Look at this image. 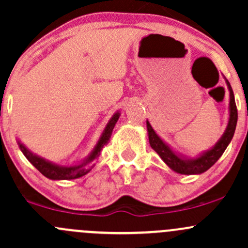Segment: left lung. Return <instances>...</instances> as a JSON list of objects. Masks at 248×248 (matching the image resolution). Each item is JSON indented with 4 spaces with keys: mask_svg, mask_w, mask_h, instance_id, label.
Listing matches in <instances>:
<instances>
[{
    "mask_svg": "<svg viewBox=\"0 0 248 248\" xmlns=\"http://www.w3.org/2000/svg\"><path fill=\"white\" fill-rule=\"evenodd\" d=\"M227 81L228 90H230V121H228L227 129H226L225 134L222 135V137L220 138L219 142L214 145V148L210 149L209 151L204 153L203 155L196 158L191 159H186L180 157L171 149L158 136L156 135V132L154 131V129L151 127V125L149 124V122H146V127H148V134H149V143H150L151 148L158 154L159 157L163 159L164 162L171 168L174 171L178 172V174L183 175H194V174H202L206 170H208L210 167L214 166L215 162L222 156V154L225 153L226 148H227L230 142L233 138L234 131H235L236 122H238V110H236L235 105V99H234V93L232 90L231 84Z\"/></svg>",
    "mask_w": 248,
    "mask_h": 248,
    "instance_id": "8db88e82",
    "label": "left lung"
}]
</instances>
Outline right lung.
I'll use <instances>...</instances> for the list:
<instances>
[{
  "label": "right lung",
  "mask_w": 248,
  "mask_h": 248,
  "mask_svg": "<svg viewBox=\"0 0 248 248\" xmlns=\"http://www.w3.org/2000/svg\"><path fill=\"white\" fill-rule=\"evenodd\" d=\"M118 118H119V113L118 112L114 113L112 118L110 119V122H108V125H106L102 137H100V140H98L97 145H95V148L93 149L91 155H90L89 158H87L84 163L79 164V166H73V167L55 166V164L50 163V162L46 161V159L34 155L33 153H31V151H29L25 145L21 144L20 142H18V146H20L21 151H22L23 155L26 156V158H27L28 161L31 162V163L33 164V166L47 178H50V180H73V178H79L84 176V175H86L87 172L91 170V169H85L84 166H86V163H89V162H91L93 159L97 158V157H99L100 151H102L104 145L108 144V140H110L111 135H112L113 127L114 125H116L117 121H118Z\"/></svg>",
  "instance_id": "obj_1"
}]
</instances>
